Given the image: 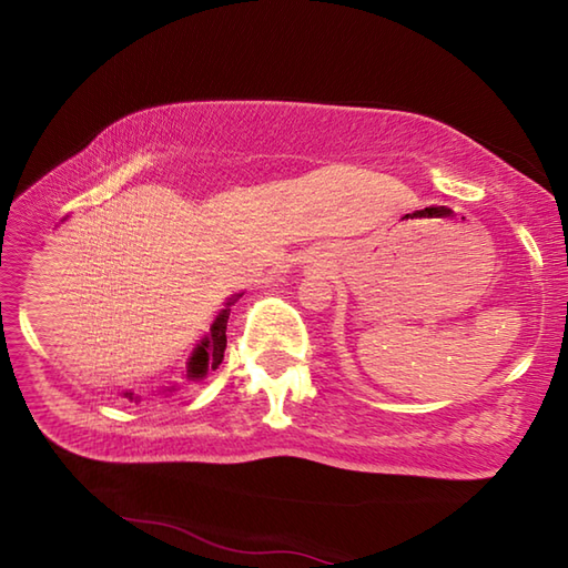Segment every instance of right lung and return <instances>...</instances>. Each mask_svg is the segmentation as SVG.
Instances as JSON below:
<instances>
[{
  "label": "right lung",
  "mask_w": 568,
  "mask_h": 568,
  "mask_svg": "<svg viewBox=\"0 0 568 568\" xmlns=\"http://www.w3.org/2000/svg\"><path fill=\"white\" fill-rule=\"evenodd\" d=\"M234 297H229L226 307L216 315V320L212 322L210 327V334L204 336V339L195 346V352H192L190 361H187V378L190 381H202L204 376H207V371H214L216 366L222 364L224 358V348H226V320H229V307L234 305ZM129 397H134V393H126Z\"/></svg>",
  "instance_id": "1"
}]
</instances>
